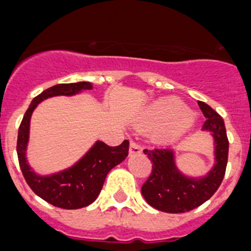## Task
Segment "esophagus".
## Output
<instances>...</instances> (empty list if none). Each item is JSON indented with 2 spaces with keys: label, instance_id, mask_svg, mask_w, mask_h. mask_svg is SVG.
Instances as JSON below:
<instances>
[{
  "label": "esophagus",
  "instance_id": "1",
  "mask_svg": "<svg viewBox=\"0 0 251 251\" xmlns=\"http://www.w3.org/2000/svg\"><path fill=\"white\" fill-rule=\"evenodd\" d=\"M130 155H139L142 152V146L140 145L139 142H136L135 140H131L130 141Z\"/></svg>",
  "mask_w": 251,
  "mask_h": 251
}]
</instances>
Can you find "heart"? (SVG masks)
I'll return each instance as SVG.
<instances>
[{"label": "heart", "mask_w": 251, "mask_h": 251, "mask_svg": "<svg viewBox=\"0 0 251 251\" xmlns=\"http://www.w3.org/2000/svg\"><path fill=\"white\" fill-rule=\"evenodd\" d=\"M191 124L187 107L176 99H165L153 103L142 117L146 128H161V139L170 141L186 130Z\"/></svg>", "instance_id": "heart-1"}]
</instances>
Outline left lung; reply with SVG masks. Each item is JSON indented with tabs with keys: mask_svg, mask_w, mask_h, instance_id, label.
<instances>
[{
	"mask_svg": "<svg viewBox=\"0 0 251 251\" xmlns=\"http://www.w3.org/2000/svg\"><path fill=\"white\" fill-rule=\"evenodd\" d=\"M205 119L202 130L215 140V165L205 177L194 179L182 175L174 161L171 149H155L144 152L152 162V171L141 187L149 205L164 213H186L207 201L224 179L229 153V140L223 117L202 101H198Z\"/></svg>",
	"mask_w": 251,
	"mask_h": 251,
	"instance_id": "1",
	"label": "left lung"
}]
</instances>
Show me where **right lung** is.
Masks as SVG:
<instances>
[{
	"label": "right lung",
	"instance_id": "1",
	"mask_svg": "<svg viewBox=\"0 0 251 251\" xmlns=\"http://www.w3.org/2000/svg\"><path fill=\"white\" fill-rule=\"evenodd\" d=\"M91 89L90 82H75L60 83L45 90L33 99L19 127L17 156L25 180L36 195L61 209H80L94 202L102 189L109 171L123 162L128 155L127 140L119 146H109L105 142L98 141L80 161L61 173L40 176L33 173L27 164L26 148L30 132V120L36 106L52 96H72L82 90Z\"/></svg>",
	"mask_w": 251,
	"mask_h": 251
}]
</instances>
